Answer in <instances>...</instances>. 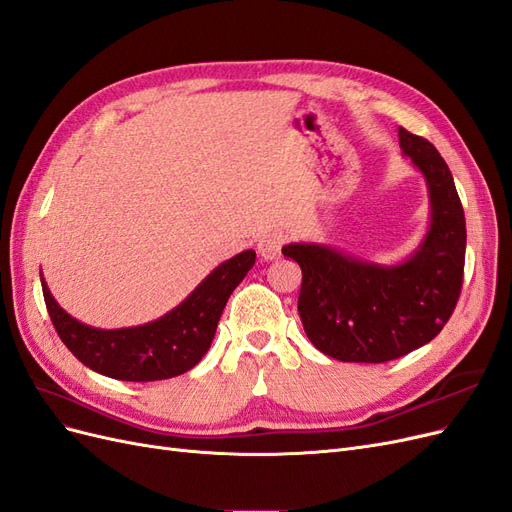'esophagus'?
Wrapping results in <instances>:
<instances>
[{
  "label": "esophagus",
  "mask_w": 512,
  "mask_h": 512,
  "mask_svg": "<svg viewBox=\"0 0 512 512\" xmlns=\"http://www.w3.org/2000/svg\"><path fill=\"white\" fill-rule=\"evenodd\" d=\"M282 245H284V237L280 232H267V235H262L258 239L256 250L262 260H275L282 252Z\"/></svg>",
  "instance_id": "obj_1"
}]
</instances>
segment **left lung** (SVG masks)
<instances>
[{"label":"left lung","instance_id":"left-lung-1","mask_svg":"<svg viewBox=\"0 0 512 512\" xmlns=\"http://www.w3.org/2000/svg\"><path fill=\"white\" fill-rule=\"evenodd\" d=\"M399 147L425 177L427 235L404 262L378 265L320 243H290L299 262V316L320 352L344 363H384L429 344L455 312L466 262V218L446 162L399 128Z\"/></svg>","mask_w":512,"mask_h":512}]
</instances>
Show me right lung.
<instances>
[{
    "label": "right lung",
    "instance_id": "1",
    "mask_svg": "<svg viewBox=\"0 0 512 512\" xmlns=\"http://www.w3.org/2000/svg\"><path fill=\"white\" fill-rule=\"evenodd\" d=\"M245 250L215 267L188 297L162 318L128 329H96L59 307L46 286L42 294L61 342L89 369L126 382H153L185 374L207 354L226 301L254 267Z\"/></svg>",
    "mask_w": 512,
    "mask_h": 512
}]
</instances>
